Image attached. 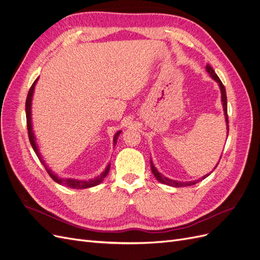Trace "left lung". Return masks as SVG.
<instances>
[{"label":"left lung","instance_id":"1","mask_svg":"<svg viewBox=\"0 0 260 260\" xmlns=\"http://www.w3.org/2000/svg\"><path fill=\"white\" fill-rule=\"evenodd\" d=\"M207 72L210 74V76L212 77V78L218 83L219 88H220V92H222V103H223V108H224V113H225V119H226V124H227V132H229V122H228V114H227V96H226V90H225V86L224 84L222 83V81H220V79L218 78V76L215 74L214 70L211 67L209 64L207 65ZM216 168V167H215ZM151 170L153 172V175H154V177L157 179V181H159L160 183H164V184H167L169 186H174V187H183V186H189V185H194L196 183H198V182H200L201 180L206 179L209 175L203 177L201 179H198L196 181H189V182H179V181H175V180H170L166 177H164L162 175H160L159 172L156 170V168L154 167V165H153V162L151 160Z\"/></svg>","mask_w":260,"mask_h":260}]
</instances>
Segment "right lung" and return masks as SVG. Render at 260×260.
<instances>
[{
  "label": "right lung",
  "mask_w": 260,
  "mask_h": 260,
  "mask_svg": "<svg viewBox=\"0 0 260 260\" xmlns=\"http://www.w3.org/2000/svg\"><path fill=\"white\" fill-rule=\"evenodd\" d=\"M38 79V78H37ZM37 79L33 82V84L31 85L30 90H28V93H27V96H26V101H25V114H26V126H27V135H28V139H30V142H31V146L33 148V150L35 151V153L37 154V156L40 157V159L42 160V162L44 164L43 159L41 158V154L40 152H38V149H37V146H36V142H35V137H34V134H33V131H32V121H31V104H32V96H33V92H34V88H35V84H36V81ZM121 134V132H118L117 134L114 135V138H113V143L115 146V143H117V140H118V137ZM45 165V164H44ZM46 170L48 174H49V176L56 182V183L59 184H62V185H65V186H69L71 188H89V187H93L95 185L100 184L101 182L104 180V178L107 176V174L109 172V168H110V165L107 166V168L105 169V171L103 172V174L99 177H96L95 179L93 180H89V181H82V180H76V179H60L57 178L55 175H53L50 169H48L47 166H45Z\"/></svg>",
  "instance_id": "right-lung-1"
}]
</instances>
